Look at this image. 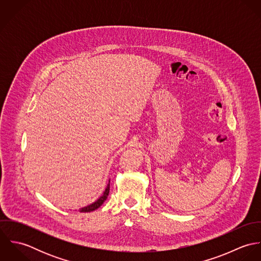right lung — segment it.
<instances>
[{
  "mask_svg": "<svg viewBox=\"0 0 261 261\" xmlns=\"http://www.w3.org/2000/svg\"><path fill=\"white\" fill-rule=\"evenodd\" d=\"M109 194H110V182H109L108 186L106 188L103 194H102L94 203H92V204H90V205H88V206H86V207H83V208L79 209V212H91V211L96 210V209L99 208V207L103 204V202L108 199Z\"/></svg>",
  "mask_w": 261,
  "mask_h": 261,
  "instance_id": "1",
  "label": "right lung"
}]
</instances>
